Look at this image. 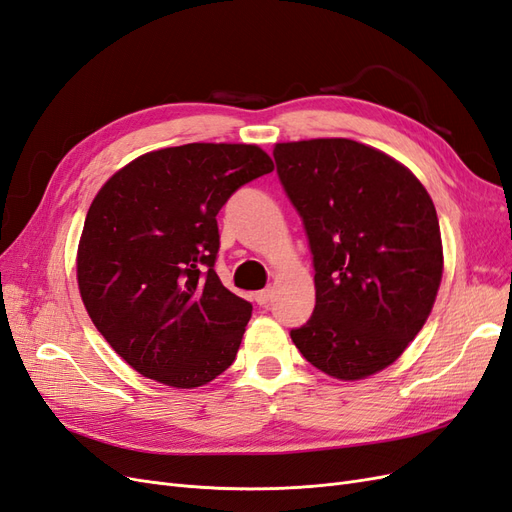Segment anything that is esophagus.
<instances>
[{
	"instance_id": "esophagus-1",
	"label": "esophagus",
	"mask_w": 512,
	"mask_h": 512,
	"mask_svg": "<svg viewBox=\"0 0 512 512\" xmlns=\"http://www.w3.org/2000/svg\"><path fill=\"white\" fill-rule=\"evenodd\" d=\"M271 297H273V290L271 288H265V290H260V292H256V303L258 305H269V301H271Z\"/></svg>"
}]
</instances>
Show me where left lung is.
<instances>
[{
	"instance_id": "obj_1",
	"label": "left lung",
	"mask_w": 512,
	"mask_h": 512,
	"mask_svg": "<svg viewBox=\"0 0 512 512\" xmlns=\"http://www.w3.org/2000/svg\"><path fill=\"white\" fill-rule=\"evenodd\" d=\"M277 175L314 256V314L290 337L337 380L395 363L423 329L442 280L438 213L423 183L348 138L277 143Z\"/></svg>"
}]
</instances>
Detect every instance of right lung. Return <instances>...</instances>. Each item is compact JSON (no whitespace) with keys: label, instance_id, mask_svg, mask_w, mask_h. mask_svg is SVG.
<instances>
[{"label":"right lung","instance_id":"1","mask_svg":"<svg viewBox=\"0 0 512 512\" xmlns=\"http://www.w3.org/2000/svg\"><path fill=\"white\" fill-rule=\"evenodd\" d=\"M271 170L256 145L190 143L145 153L102 185L76 277L91 322L138 374L194 389L235 361L252 303L213 269L215 218L241 185Z\"/></svg>","mask_w":512,"mask_h":512}]
</instances>
